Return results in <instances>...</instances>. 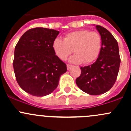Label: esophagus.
Here are the masks:
<instances>
[{
    "instance_id": "esophagus-1",
    "label": "esophagus",
    "mask_w": 131,
    "mask_h": 131,
    "mask_svg": "<svg viewBox=\"0 0 131 131\" xmlns=\"http://www.w3.org/2000/svg\"><path fill=\"white\" fill-rule=\"evenodd\" d=\"M67 69L69 70L70 68L71 67H72V65H71V64H67Z\"/></svg>"
}]
</instances>
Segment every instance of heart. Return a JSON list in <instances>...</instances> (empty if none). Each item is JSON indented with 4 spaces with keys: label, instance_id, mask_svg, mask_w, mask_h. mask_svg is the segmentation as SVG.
Segmentation results:
<instances>
[{
    "label": "heart",
    "instance_id": "obj_1",
    "mask_svg": "<svg viewBox=\"0 0 131 131\" xmlns=\"http://www.w3.org/2000/svg\"><path fill=\"white\" fill-rule=\"evenodd\" d=\"M54 51L61 60H66L73 52L70 59L74 63L88 64L94 61L100 55L102 47V38L97 31L80 30L67 34L64 40L56 38L52 43Z\"/></svg>",
    "mask_w": 131,
    "mask_h": 131
}]
</instances>
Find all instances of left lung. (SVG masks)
<instances>
[{"mask_svg":"<svg viewBox=\"0 0 131 131\" xmlns=\"http://www.w3.org/2000/svg\"><path fill=\"white\" fill-rule=\"evenodd\" d=\"M96 27L102 38L101 52L93 64L80 68L81 74L76 79L78 87L91 95L101 94L113 87L121 64L117 41L105 28Z\"/></svg>","mask_w":131,"mask_h":131,"instance_id":"1","label":"left lung"}]
</instances>
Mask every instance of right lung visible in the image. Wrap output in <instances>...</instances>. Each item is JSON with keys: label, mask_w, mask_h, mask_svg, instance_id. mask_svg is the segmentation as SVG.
Segmentation results:
<instances>
[{"label": "right lung", "mask_w": 131, "mask_h": 131, "mask_svg": "<svg viewBox=\"0 0 131 131\" xmlns=\"http://www.w3.org/2000/svg\"><path fill=\"white\" fill-rule=\"evenodd\" d=\"M59 33L46 28L30 29L16 46L13 60L16 79L20 88L32 96L52 93L61 75L67 72V65L52 47Z\"/></svg>", "instance_id": "right-lung-1"}]
</instances>
